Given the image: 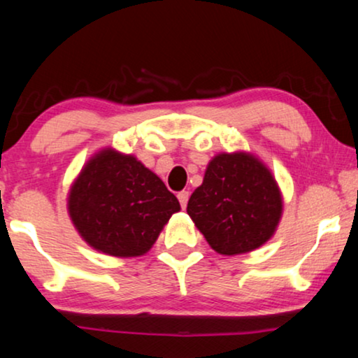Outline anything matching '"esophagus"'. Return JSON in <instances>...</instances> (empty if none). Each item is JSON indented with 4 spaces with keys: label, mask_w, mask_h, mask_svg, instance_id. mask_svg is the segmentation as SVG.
Returning a JSON list of instances; mask_svg holds the SVG:
<instances>
[{
    "label": "esophagus",
    "mask_w": 358,
    "mask_h": 358,
    "mask_svg": "<svg viewBox=\"0 0 358 358\" xmlns=\"http://www.w3.org/2000/svg\"><path fill=\"white\" fill-rule=\"evenodd\" d=\"M178 199L180 202V207H182V208L187 207V202H189V192H187V190H182V192H179Z\"/></svg>",
    "instance_id": "esophagus-1"
}]
</instances>
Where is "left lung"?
<instances>
[{
    "label": "left lung",
    "mask_w": 358,
    "mask_h": 358,
    "mask_svg": "<svg viewBox=\"0 0 358 358\" xmlns=\"http://www.w3.org/2000/svg\"><path fill=\"white\" fill-rule=\"evenodd\" d=\"M187 213L210 248L223 256L251 252L277 231L283 213L271 169L248 151L218 153L194 190Z\"/></svg>",
    "instance_id": "left-lung-1"
}]
</instances>
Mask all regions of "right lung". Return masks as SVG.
Here are the masks:
<instances>
[{"label":"right lung","mask_w":358,"mask_h":358,"mask_svg":"<svg viewBox=\"0 0 358 358\" xmlns=\"http://www.w3.org/2000/svg\"><path fill=\"white\" fill-rule=\"evenodd\" d=\"M68 215L96 251L138 257L153 248L180 205L163 180L134 155L102 148L87 159L68 192Z\"/></svg>","instance_id":"add662e5"}]
</instances>
